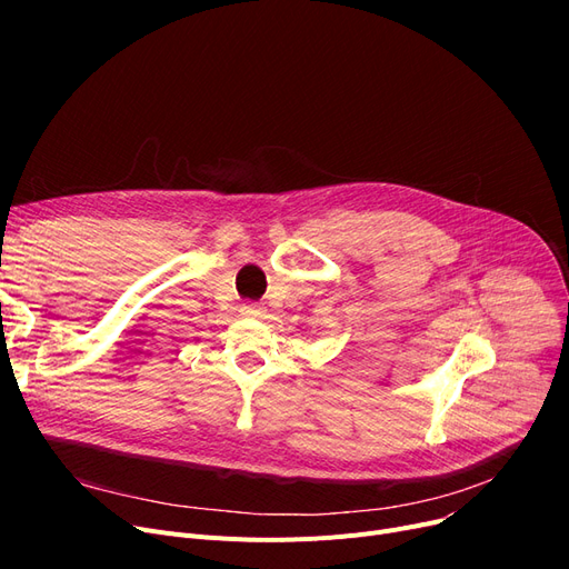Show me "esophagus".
I'll use <instances>...</instances> for the list:
<instances>
[{
	"label": "esophagus",
	"mask_w": 569,
	"mask_h": 569,
	"mask_svg": "<svg viewBox=\"0 0 569 569\" xmlns=\"http://www.w3.org/2000/svg\"><path fill=\"white\" fill-rule=\"evenodd\" d=\"M239 313H242V316H260L262 309L258 305H244L242 309H239Z\"/></svg>",
	"instance_id": "1"
}]
</instances>
